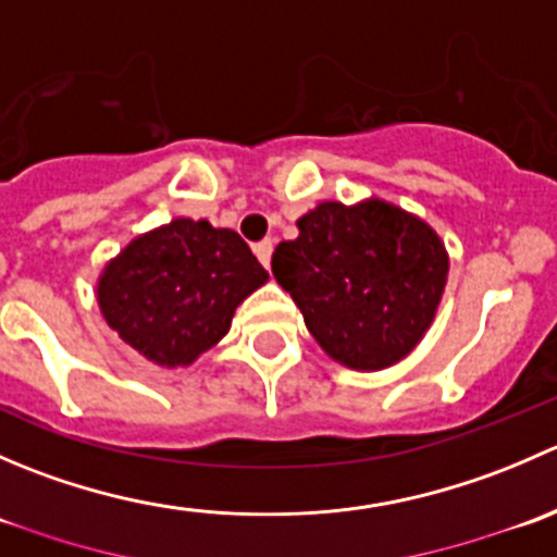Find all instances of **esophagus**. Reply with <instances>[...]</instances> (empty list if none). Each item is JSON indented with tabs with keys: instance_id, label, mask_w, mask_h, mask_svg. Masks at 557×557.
I'll list each match as a JSON object with an SVG mask.
<instances>
[{
	"instance_id": "34e87169",
	"label": "esophagus",
	"mask_w": 557,
	"mask_h": 557,
	"mask_svg": "<svg viewBox=\"0 0 557 557\" xmlns=\"http://www.w3.org/2000/svg\"><path fill=\"white\" fill-rule=\"evenodd\" d=\"M272 250H274V239H263V243H258L252 247V252H256L258 261L263 263V267L269 269V263H272Z\"/></svg>"
}]
</instances>
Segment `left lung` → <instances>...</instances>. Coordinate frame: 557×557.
Masks as SVG:
<instances>
[{"label": "left lung", "instance_id": "left-lung-1", "mask_svg": "<svg viewBox=\"0 0 557 557\" xmlns=\"http://www.w3.org/2000/svg\"><path fill=\"white\" fill-rule=\"evenodd\" d=\"M274 247L272 272L323 352L356 372L407 358L434 323L450 272L440 234L393 201H320Z\"/></svg>", "mask_w": 557, "mask_h": 557}]
</instances>
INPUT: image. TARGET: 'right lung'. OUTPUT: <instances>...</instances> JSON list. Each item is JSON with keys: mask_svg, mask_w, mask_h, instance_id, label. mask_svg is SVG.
<instances>
[{"mask_svg": "<svg viewBox=\"0 0 557 557\" xmlns=\"http://www.w3.org/2000/svg\"><path fill=\"white\" fill-rule=\"evenodd\" d=\"M267 280L237 232L174 218L104 263L97 301L128 347L156 367L177 369L215 347L237 307Z\"/></svg>", "mask_w": 557, "mask_h": 557, "instance_id": "right-lung-1", "label": "right lung"}]
</instances>
